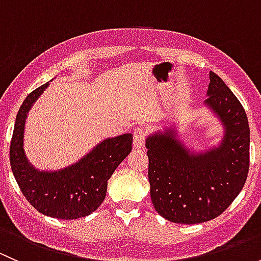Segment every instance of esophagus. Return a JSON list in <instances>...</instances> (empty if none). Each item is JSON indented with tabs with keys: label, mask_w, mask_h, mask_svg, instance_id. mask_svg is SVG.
I'll return each instance as SVG.
<instances>
[{
	"label": "esophagus",
	"mask_w": 261,
	"mask_h": 261,
	"mask_svg": "<svg viewBox=\"0 0 261 261\" xmlns=\"http://www.w3.org/2000/svg\"><path fill=\"white\" fill-rule=\"evenodd\" d=\"M146 130L144 127H136L134 130V146L138 149H143L145 145Z\"/></svg>",
	"instance_id": "34e87169"
}]
</instances>
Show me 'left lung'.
Returning <instances> with one entry per match:
<instances>
[{
	"label": "left lung",
	"instance_id": "1",
	"mask_svg": "<svg viewBox=\"0 0 261 261\" xmlns=\"http://www.w3.org/2000/svg\"><path fill=\"white\" fill-rule=\"evenodd\" d=\"M207 96L204 105L225 130L217 146L193 151L174 127L146 138L150 196L156 212L170 222L193 225L220 216L240 193L249 173L250 128L243 105L213 72Z\"/></svg>",
	"mask_w": 261,
	"mask_h": 261
}]
</instances>
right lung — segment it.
<instances>
[{
    "label": "right lung",
    "instance_id": "1",
    "mask_svg": "<svg viewBox=\"0 0 261 261\" xmlns=\"http://www.w3.org/2000/svg\"><path fill=\"white\" fill-rule=\"evenodd\" d=\"M49 82L31 92L18 110L10 146V163L18 187L31 206L59 220H75L96 211L103 202L107 181L133 149V134L106 139L74 164L54 172L31 165L23 150L29 111Z\"/></svg>",
    "mask_w": 261,
    "mask_h": 261
}]
</instances>
